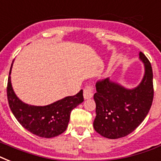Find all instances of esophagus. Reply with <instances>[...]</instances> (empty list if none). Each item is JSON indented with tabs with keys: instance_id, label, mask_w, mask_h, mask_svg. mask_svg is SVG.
Here are the masks:
<instances>
[{
	"instance_id": "obj_1",
	"label": "esophagus",
	"mask_w": 161,
	"mask_h": 161,
	"mask_svg": "<svg viewBox=\"0 0 161 161\" xmlns=\"http://www.w3.org/2000/svg\"><path fill=\"white\" fill-rule=\"evenodd\" d=\"M93 89L91 86H86V88L83 89V98L84 99L91 98L93 95Z\"/></svg>"
}]
</instances>
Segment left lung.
Masks as SVG:
<instances>
[{
	"label": "left lung",
	"mask_w": 161,
	"mask_h": 161,
	"mask_svg": "<svg viewBox=\"0 0 161 161\" xmlns=\"http://www.w3.org/2000/svg\"><path fill=\"white\" fill-rule=\"evenodd\" d=\"M145 73L138 86L127 88L109 78L96 83L93 128L103 137L119 139L132 133L145 119L154 98L151 64L141 52Z\"/></svg>",
	"instance_id": "1"
}]
</instances>
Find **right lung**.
Here are the masks:
<instances>
[{
	"instance_id": "add662e5",
	"label": "right lung",
	"mask_w": 161,
	"mask_h": 161,
	"mask_svg": "<svg viewBox=\"0 0 161 161\" xmlns=\"http://www.w3.org/2000/svg\"><path fill=\"white\" fill-rule=\"evenodd\" d=\"M12 64L7 83V99L14 116L26 130L39 137L53 138L63 134L68 127L71 111L83 102V90L48 105L27 104L16 96L11 85Z\"/></svg>"
}]
</instances>
